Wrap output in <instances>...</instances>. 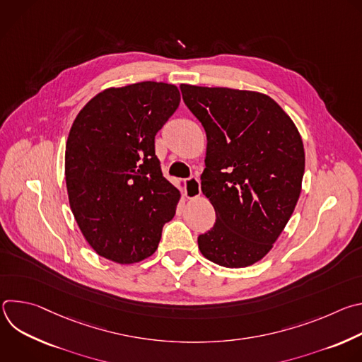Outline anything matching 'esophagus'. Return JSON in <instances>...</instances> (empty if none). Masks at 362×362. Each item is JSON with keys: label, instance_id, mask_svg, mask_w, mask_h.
I'll use <instances>...</instances> for the list:
<instances>
[{"label": "esophagus", "instance_id": "obj_1", "mask_svg": "<svg viewBox=\"0 0 362 362\" xmlns=\"http://www.w3.org/2000/svg\"><path fill=\"white\" fill-rule=\"evenodd\" d=\"M185 196L187 199H196L197 196H200V182L196 176H192L186 180L185 185Z\"/></svg>", "mask_w": 362, "mask_h": 362}]
</instances>
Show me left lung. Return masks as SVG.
<instances>
[{
    "instance_id": "obj_1",
    "label": "left lung",
    "mask_w": 362,
    "mask_h": 362,
    "mask_svg": "<svg viewBox=\"0 0 362 362\" xmlns=\"http://www.w3.org/2000/svg\"><path fill=\"white\" fill-rule=\"evenodd\" d=\"M180 90L208 137L200 187L216 222L199 235V249L221 267H250L272 249L299 199L300 134L267 94L190 84Z\"/></svg>"
}]
</instances>
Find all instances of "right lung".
<instances>
[{"mask_svg": "<svg viewBox=\"0 0 362 362\" xmlns=\"http://www.w3.org/2000/svg\"><path fill=\"white\" fill-rule=\"evenodd\" d=\"M179 88L141 81L110 87L77 115L66 144V185L88 245L129 265L158 249L180 192L162 175L154 136L176 112Z\"/></svg>", "mask_w": 362, "mask_h": 362, "instance_id": "add662e5", "label": "right lung"}]
</instances>
